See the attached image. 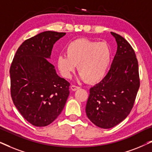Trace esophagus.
I'll list each match as a JSON object with an SVG mask.
<instances>
[{
  "label": "esophagus",
  "mask_w": 152,
  "mask_h": 152,
  "mask_svg": "<svg viewBox=\"0 0 152 152\" xmlns=\"http://www.w3.org/2000/svg\"><path fill=\"white\" fill-rule=\"evenodd\" d=\"M80 88V86H75V85H72V86H70V89H71V90H72V91H73L78 90V89Z\"/></svg>",
  "instance_id": "34e87169"
}]
</instances>
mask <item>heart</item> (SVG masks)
<instances>
[{
  "label": "heart",
  "instance_id": "b5f03b06",
  "mask_svg": "<svg viewBox=\"0 0 152 152\" xmlns=\"http://www.w3.org/2000/svg\"><path fill=\"white\" fill-rule=\"evenodd\" d=\"M111 57V47L107 43L80 38L66 45V56L57 57V66L64 78H70L77 66L81 78L88 83H96L105 76Z\"/></svg>",
  "mask_w": 152,
  "mask_h": 152
}]
</instances>
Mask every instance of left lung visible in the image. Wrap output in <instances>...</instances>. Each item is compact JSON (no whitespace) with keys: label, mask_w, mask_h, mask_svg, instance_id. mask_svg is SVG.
<instances>
[{"label":"left lung","mask_w":152,"mask_h":152,"mask_svg":"<svg viewBox=\"0 0 152 152\" xmlns=\"http://www.w3.org/2000/svg\"><path fill=\"white\" fill-rule=\"evenodd\" d=\"M118 49L103 80L90 88L86 113L88 119L103 129L113 127L132 111L140 87L138 63L127 41L111 32Z\"/></svg>","instance_id":"left-lung-1"}]
</instances>
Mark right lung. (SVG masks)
Listing matches in <instances>:
<instances>
[{
  "label": "right lung",
  "mask_w": 152,
  "mask_h": 152,
  "mask_svg": "<svg viewBox=\"0 0 152 152\" xmlns=\"http://www.w3.org/2000/svg\"><path fill=\"white\" fill-rule=\"evenodd\" d=\"M65 34L45 31L24 41L10 66L12 101L23 117L34 126L52 123L69 95L70 83L57 75L48 61L53 45Z\"/></svg>",
  "instance_id": "1"
}]
</instances>
